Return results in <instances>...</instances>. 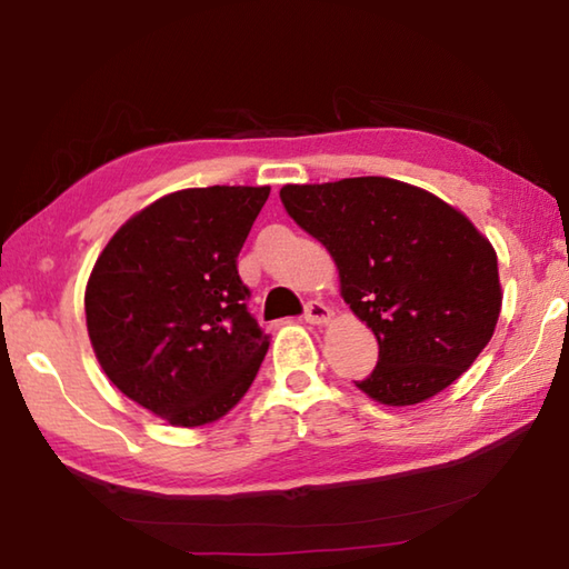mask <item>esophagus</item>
Returning a JSON list of instances; mask_svg holds the SVG:
<instances>
[{
	"label": "esophagus",
	"mask_w": 569,
	"mask_h": 569,
	"mask_svg": "<svg viewBox=\"0 0 569 569\" xmlns=\"http://www.w3.org/2000/svg\"><path fill=\"white\" fill-rule=\"evenodd\" d=\"M303 319L308 321V323H326L331 319V311H329V306H323L321 301H308L306 303V311H303Z\"/></svg>",
	"instance_id": "34e87169"
}]
</instances>
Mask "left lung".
Instances as JSON below:
<instances>
[{
	"label": "left lung",
	"mask_w": 569,
	"mask_h": 569,
	"mask_svg": "<svg viewBox=\"0 0 569 569\" xmlns=\"http://www.w3.org/2000/svg\"><path fill=\"white\" fill-rule=\"evenodd\" d=\"M286 213L339 266L341 296L379 341L356 381L409 407L457 381L489 343L502 308L497 253L431 192L391 178L281 188Z\"/></svg>",
	"instance_id": "8db88e82"
}]
</instances>
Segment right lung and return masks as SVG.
Returning a JSON list of instances; mask_svg holds the SVG:
<instances>
[{"instance_id":"right-lung-1","label":"right lung","mask_w":569,"mask_h":569,"mask_svg":"<svg viewBox=\"0 0 569 569\" xmlns=\"http://www.w3.org/2000/svg\"><path fill=\"white\" fill-rule=\"evenodd\" d=\"M271 188L178 190L132 216L92 268L94 356L124 397L172 427L223 417L253 383L268 336L238 253Z\"/></svg>"}]
</instances>
